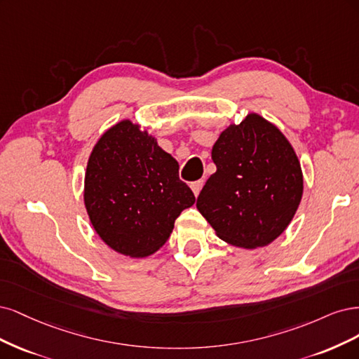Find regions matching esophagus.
Instances as JSON below:
<instances>
[{
    "label": "esophagus",
    "mask_w": 359,
    "mask_h": 359,
    "mask_svg": "<svg viewBox=\"0 0 359 359\" xmlns=\"http://www.w3.org/2000/svg\"><path fill=\"white\" fill-rule=\"evenodd\" d=\"M203 184H204V180L194 182V183L191 184V189H192V192H194L195 196H198V194H200V191H201V188H203Z\"/></svg>",
    "instance_id": "esophagus-1"
}]
</instances>
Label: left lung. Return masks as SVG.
<instances>
[{"instance_id":"8db88e82","label":"left lung","mask_w":359,"mask_h":359,"mask_svg":"<svg viewBox=\"0 0 359 359\" xmlns=\"http://www.w3.org/2000/svg\"><path fill=\"white\" fill-rule=\"evenodd\" d=\"M212 159L216 172L207 179L196 209L228 245L269 246L302 203L303 170L292 144L273 122L248 113L219 134Z\"/></svg>"}]
</instances>
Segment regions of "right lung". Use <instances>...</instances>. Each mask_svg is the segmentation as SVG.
Listing matches in <instances>:
<instances>
[{
    "label": "right lung",
    "instance_id": "right-lung-1",
    "mask_svg": "<svg viewBox=\"0 0 359 359\" xmlns=\"http://www.w3.org/2000/svg\"><path fill=\"white\" fill-rule=\"evenodd\" d=\"M83 201L95 233L110 249L146 258L165 245L177 216L195 196L156 137L133 119H122L92 149Z\"/></svg>",
    "mask_w": 359,
    "mask_h": 359
}]
</instances>
